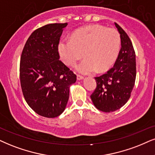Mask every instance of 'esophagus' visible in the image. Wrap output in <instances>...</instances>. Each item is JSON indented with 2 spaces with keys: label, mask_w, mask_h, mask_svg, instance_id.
Segmentation results:
<instances>
[{
  "label": "esophagus",
  "mask_w": 155,
  "mask_h": 155,
  "mask_svg": "<svg viewBox=\"0 0 155 155\" xmlns=\"http://www.w3.org/2000/svg\"><path fill=\"white\" fill-rule=\"evenodd\" d=\"M84 79V76H82L79 74H77V80H82Z\"/></svg>",
  "instance_id": "obj_1"
}]
</instances>
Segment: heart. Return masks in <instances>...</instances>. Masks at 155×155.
Returning <instances> with one entry per match:
<instances>
[{"instance_id":"b5f03b06","label":"heart","mask_w":155,"mask_h":155,"mask_svg":"<svg viewBox=\"0 0 155 155\" xmlns=\"http://www.w3.org/2000/svg\"><path fill=\"white\" fill-rule=\"evenodd\" d=\"M121 45L120 35L116 29L101 25H91L76 30L71 39H62L58 44V53L62 61L68 66L76 63L78 72L93 74L107 70L118 56Z\"/></svg>"}]
</instances>
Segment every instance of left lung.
I'll return each mask as SVG.
<instances>
[{
    "label": "left lung",
    "instance_id": "left-lung-1",
    "mask_svg": "<svg viewBox=\"0 0 155 155\" xmlns=\"http://www.w3.org/2000/svg\"><path fill=\"white\" fill-rule=\"evenodd\" d=\"M121 49L114 65L107 73L95 77L97 87L91 95L96 108L104 112L120 109L131 97L136 79V56L132 41L117 23Z\"/></svg>",
    "mask_w": 155,
    "mask_h": 155
}]
</instances>
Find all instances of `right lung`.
I'll return each instance as SVG.
<instances>
[{
    "instance_id": "obj_1",
    "label": "right lung",
    "mask_w": 155,
    "mask_h": 155,
    "mask_svg": "<svg viewBox=\"0 0 155 155\" xmlns=\"http://www.w3.org/2000/svg\"><path fill=\"white\" fill-rule=\"evenodd\" d=\"M64 23H51L31 34L20 61V80L25 100L35 112L54 118L66 108L74 72L59 60L58 44Z\"/></svg>"
}]
</instances>
